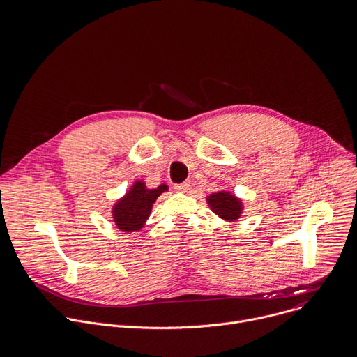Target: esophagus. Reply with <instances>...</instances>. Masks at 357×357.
I'll return each instance as SVG.
<instances>
[{"mask_svg":"<svg viewBox=\"0 0 357 357\" xmlns=\"http://www.w3.org/2000/svg\"><path fill=\"white\" fill-rule=\"evenodd\" d=\"M174 188H176L177 191H180V192H185V191L190 188V183H188V181H184V183H181V184H176Z\"/></svg>","mask_w":357,"mask_h":357,"instance_id":"1","label":"esophagus"}]
</instances>
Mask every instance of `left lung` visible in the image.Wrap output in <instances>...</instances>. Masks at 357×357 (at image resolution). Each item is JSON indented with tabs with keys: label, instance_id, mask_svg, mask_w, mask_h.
Listing matches in <instances>:
<instances>
[{
	"label": "left lung",
	"instance_id": "1",
	"mask_svg": "<svg viewBox=\"0 0 357 357\" xmlns=\"http://www.w3.org/2000/svg\"><path fill=\"white\" fill-rule=\"evenodd\" d=\"M207 203L210 208L225 221L238 220L243 213V203L240 199L228 191L213 192L207 197Z\"/></svg>",
	"mask_w": 357,
	"mask_h": 357
}]
</instances>
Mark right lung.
<instances>
[{"instance_id":"1","label":"right lung","mask_w":357,"mask_h":357,"mask_svg":"<svg viewBox=\"0 0 357 357\" xmlns=\"http://www.w3.org/2000/svg\"><path fill=\"white\" fill-rule=\"evenodd\" d=\"M163 191H167L166 184L150 190L142 180L136 181L123 199L119 200L112 210L116 227L123 232L142 229L150 215L153 203Z\"/></svg>"}]
</instances>
